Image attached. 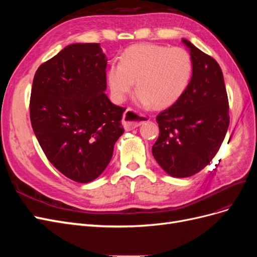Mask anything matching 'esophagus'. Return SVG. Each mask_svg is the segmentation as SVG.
Masks as SVG:
<instances>
[{"label": "esophagus", "instance_id": "esophagus-1", "mask_svg": "<svg viewBox=\"0 0 257 257\" xmlns=\"http://www.w3.org/2000/svg\"><path fill=\"white\" fill-rule=\"evenodd\" d=\"M148 120L146 115L139 114L138 112L134 111L132 108H127L125 112L123 113V126L126 131L134 130L138 127L139 125H142L143 123H145Z\"/></svg>", "mask_w": 257, "mask_h": 257}]
</instances>
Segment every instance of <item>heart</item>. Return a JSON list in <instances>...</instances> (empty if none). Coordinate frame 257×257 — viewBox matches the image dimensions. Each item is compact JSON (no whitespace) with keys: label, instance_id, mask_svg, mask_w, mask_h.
I'll use <instances>...</instances> for the list:
<instances>
[{"label":"heart","instance_id":"b5f03b06","mask_svg":"<svg viewBox=\"0 0 257 257\" xmlns=\"http://www.w3.org/2000/svg\"><path fill=\"white\" fill-rule=\"evenodd\" d=\"M192 72V58L184 48L141 44L127 48L120 63L109 66L107 82L116 103L125 99L136 81L138 104L165 108L183 95Z\"/></svg>","mask_w":257,"mask_h":257}]
</instances>
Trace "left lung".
<instances>
[{
    "label": "left lung",
    "instance_id": "obj_1",
    "mask_svg": "<svg viewBox=\"0 0 257 257\" xmlns=\"http://www.w3.org/2000/svg\"><path fill=\"white\" fill-rule=\"evenodd\" d=\"M190 49L193 72L188 89L159 113L160 135L152 147L159 165L172 177L197 174L215 157L229 125V106L217 62L182 40Z\"/></svg>",
    "mask_w": 257,
    "mask_h": 257
}]
</instances>
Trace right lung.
<instances>
[{"mask_svg": "<svg viewBox=\"0 0 257 257\" xmlns=\"http://www.w3.org/2000/svg\"><path fill=\"white\" fill-rule=\"evenodd\" d=\"M106 66L99 44H72L38 67L33 79L34 134L51 164L79 183L104 172L124 133L125 108L105 94Z\"/></svg>", "mask_w": 257, "mask_h": 257, "instance_id": "right-lung-1", "label": "right lung"}]
</instances>
